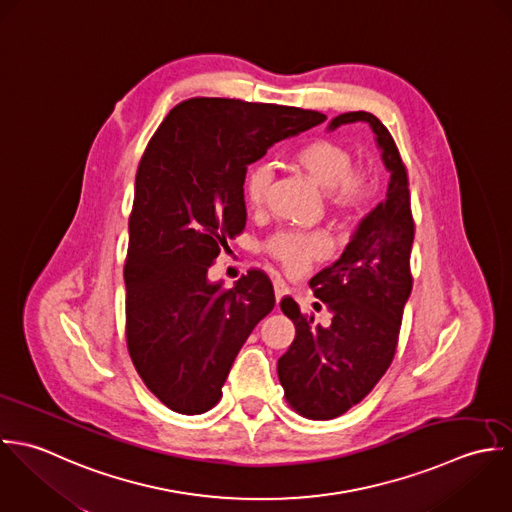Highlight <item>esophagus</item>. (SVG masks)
<instances>
[{"instance_id": "1", "label": "esophagus", "mask_w": 512, "mask_h": 512, "mask_svg": "<svg viewBox=\"0 0 512 512\" xmlns=\"http://www.w3.org/2000/svg\"><path fill=\"white\" fill-rule=\"evenodd\" d=\"M275 297H277V303L289 293V287H287V283L283 281V279H275Z\"/></svg>"}]
</instances>
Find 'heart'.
<instances>
[{
    "instance_id": "1",
    "label": "heart",
    "mask_w": 512,
    "mask_h": 512,
    "mask_svg": "<svg viewBox=\"0 0 512 512\" xmlns=\"http://www.w3.org/2000/svg\"><path fill=\"white\" fill-rule=\"evenodd\" d=\"M293 164L305 172L318 188L326 190L330 209L346 219H358L376 198V174L366 164H352V152L334 140L314 138L293 154ZM271 174L265 166L249 170L243 184V198L249 209H261L267 202ZM271 255L289 275H303L312 263L332 253V239L324 231H279L265 243Z\"/></svg>"
}]
</instances>
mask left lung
Here are the masks:
<instances>
[{
  "instance_id": "1",
  "label": "left lung",
  "mask_w": 512,
  "mask_h": 512,
  "mask_svg": "<svg viewBox=\"0 0 512 512\" xmlns=\"http://www.w3.org/2000/svg\"><path fill=\"white\" fill-rule=\"evenodd\" d=\"M368 122L390 172L386 200L358 225L336 263L310 279L314 297L330 310L328 324H314L285 297L281 310L295 324V340L277 372L289 406L308 419H334L360 404L390 368L404 307L411 293L409 269L415 223L406 164L390 130L370 112H344L330 130Z\"/></svg>"
}]
</instances>
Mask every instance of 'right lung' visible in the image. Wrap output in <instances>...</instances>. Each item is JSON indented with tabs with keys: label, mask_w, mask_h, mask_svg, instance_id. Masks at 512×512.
Instances as JSON below:
<instances>
[{
	"label": "right lung",
	"mask_w": 512,
	"mask_h": 512,
	"mask_svg": "<svg viewBox=\"0 0 512 512\" xmlns=\"http://www.w3.org/2000/svg\"><path fill=\"white\" fill-rule=\"evenodd\" d=\"M324 120L297 106L200 97L176 104L150 138L128 219L126 346L166 408H213L241 346L275 307L265 271L249 269L231 289L207 271L245 229L247 166Z\"/></svg>",
	"instance_id": "obj_1"
}]
</instances>
